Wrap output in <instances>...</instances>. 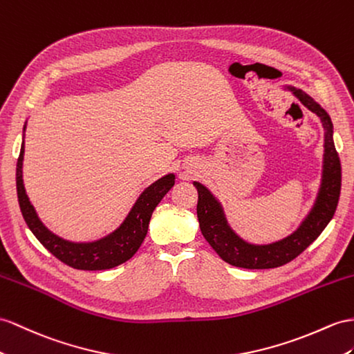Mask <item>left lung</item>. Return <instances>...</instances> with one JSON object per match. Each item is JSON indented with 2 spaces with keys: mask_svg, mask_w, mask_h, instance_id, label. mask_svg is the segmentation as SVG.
I'll use <instances>...</instances> for the list:
<instances>
[{
  "mask_svg": "<svg viewBox=\"0 0 354 354\" xmlns=\"http://www.w3.org/2000/svg\"><path fill=\"white\" fill-rule=\"evenodd\" d=\"M284 89L290 91L306 109H310L313 113L320 118L324 130L320 188L311 211L299 224V227L292 234L277 242L265 243V245L250 243L238 236L230 227L218 198L203 184L196 183V180L193 183L198 193L197 218L202 234L225 263L236 268L270 269L292 261L320 236L338 206L341 193V162L337 149H335L330 116L302 89L290 85L284 86Z\"/></svg>",
  "mask_w": 354,
  "mask_h": 354,
  "instance_id": "left-lung-1",
  "label": "left lung"
}]
</instances>
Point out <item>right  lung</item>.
Segmentation results:
<instances>
[{
  "mask_svg": "<svg viewBox=\"0 0 354 354\" xmlns=\"http://www.w3.org/2000/svg\"><path fill=\"white\" fill-rule=\"evenodd\" d=\"M25 129L26 122L24 125V138ZM24 152L25 142H22L21 153L16 166L17 201H19L24 220L44 248L50 251L62 263L75 269L103 270L115 268L124 263V261L130 260L142 245L145 236H147L151 215L153 209H156V206L169 193V189L175 185L174 174H169L157 179L156 183H152L149 187L143 189L142 194L138 197V201L134 202L129 215L120 224V227H116L112 233L93 242H71L52 233L41 223L34 206L30 202L28 196H26L22 178Z\"/></svg>",
  "mask_w": 354,
  "mask_h": 354,
  "instance_id": "add662e5",
  "label": "right lung"
}]
</instances>
